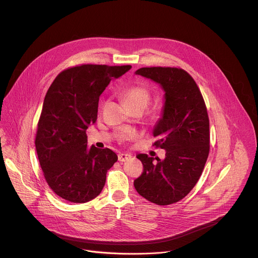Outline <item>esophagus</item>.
I'll return each mask as SVG.
<instances>
[{
	"mask_svg": "<svg viewBox=\"0 0 258 258\" xmlns=\"http://www.w3.org/2000/svg\"><path fill=\"white\" fill-rule=\"evenodd\" d=\"M132 158V155L128 154V153H119L118 154V160L120 162H124V161H127Z\"/></svg>",
	"mask_w": 258,
	"mask_h": 258,
	"instance_id": "34e87169",
	"label": "esophagus"
}]
</instances>
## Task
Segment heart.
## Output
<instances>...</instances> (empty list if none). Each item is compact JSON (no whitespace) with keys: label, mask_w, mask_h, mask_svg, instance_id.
<instances>
[{"label":"heart","mask_w":258,"mask_h":258,"mask_svg":"<svg viewBox=\"0 0 258 258\" xmlns=\"http://www.w3.org/2000/svg\"><path fill=\"white\" fill-rule=\"evenodd\" d=\"M122 98L131 109H145L149 104L151 93L145 85H133L122 91Z\"/></svg>","instance_id":"b5f03b06"}]
</instances>
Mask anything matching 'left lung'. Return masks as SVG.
I'll list each match as a JSON object with an SVG mask.
<instances>
[{
    "label": "left lung",
    "instance_id": "obj_1",
    "mask_svg": "<svg viewBox=\"0 0 258 258\" xmlns=\"http://www.w3.org/2000/svg\"><path fill=\"white\" fill-rule=\"evenodd\" d=\"M136 75L157 83L164 91L162 115L153 130L154 146L165 158L139 154L142 174L135 179L137 192L158 205L175 203L197 183L209 154L207 109L193 78L180 68L143 67Z\"/></svg>",
    "mask_w": 258,
    "mask_h": 258
}]
</instances>
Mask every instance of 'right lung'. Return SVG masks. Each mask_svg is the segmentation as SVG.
Returning <instances> with one entry per match:
<instances>
[{"label": "right lung", "mask_w": 258, "mask_h": 258, "mask_svg": "<svg viewBox=\"0 0 258 258\" xmlns=\"http://www.w3.org/2000/svg\"><path fill=\"white\" fill-rule=\"evenodd\" d=\"M131 65L85 64L63 70L49 88L35 137V149L49 187L62 199L86 203L102 191L117 161L108 148L88 147L86 131L97 120L99 97Z\"/></svg>", "instance_id": "obj_1"}]
</instances>
